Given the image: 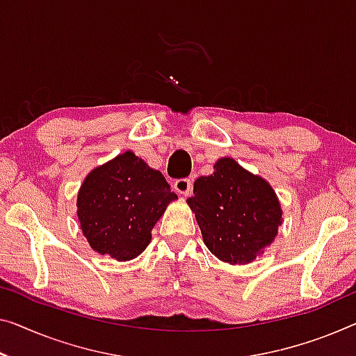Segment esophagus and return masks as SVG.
Segmentation results:
<instances>
[{"label": "esophagus", "instance_id": "1", "mask_svg": "<svg viewBox=\"0 0 356 356\" xmlns=\"http://www.w3.org/2000/svg\"><path fill=\"white\" fill-rule=\"evenodd\" d=\"M174 190L179 195H184V196H188L192 193V180L190 179H177L176 182H174Z\"/></svg>", "mask_w": 356, "mask_h": 356}]
</instances>
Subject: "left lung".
Wrapping results in <instances>:
<instances>
[{
	"mask_svg": "<svg viewBox=\"0 0 356 356\" xmlns=\"http://www.w3.org/2000/svg\"><path fill=\"white\" fill-rule=\"evenodd\" d=\"M187 204L206 248L232 265L261 256L283 224V209L272 185L229 156L216 161L211 176L195 180Z\"/></svg>",
	"mask_w": 356,
	"mask_h": 356,
	"instance_id": "obj_1",
	"label": "left lung"
}]
</instances>
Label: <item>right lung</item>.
Masks as SVG:
<instances>
[{"mask_svg":"<svg viewBox=\"0 0 356 356\" xmlns=\"http://www.w3.org/2000/svg\"><path fill=\"white\" fill-rule=\"evenodd\" d=\"M174 200L163 174L127 150L84 179L76 198L79 229L95 252L131 261L145 251L152 229Z\"/></svg>","mask_w":356,"mask_h":356,"instance_id":"right-lung-1","label":"right lung"}]
</instances>
